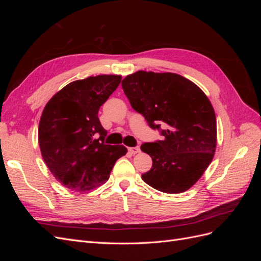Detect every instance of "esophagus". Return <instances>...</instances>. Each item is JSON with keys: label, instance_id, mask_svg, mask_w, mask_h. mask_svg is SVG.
I'll list each match as a JSON object with an SVG mask.
<instances>
[{"label": "esophagus", "instance_id": "esophagus-1", "mask_svg": "<svg viewBox=\"0 0 261 261\" xmlns=\"http://www.w3.org/2000/svg\"><path fill=\"white\" fill-rule=\"evenodd\" d=\"M140 151V148L139 147H129L128 148V152L130 153V154H136V153H138Z\"/></svg>", "mask_w": 261, "mask_h": 261}]
</instances>
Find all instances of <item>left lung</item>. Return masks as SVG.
<instances>
[{
	"label": "left lung",
	"mask_w": 261,
	"mask_h": 261,
	"mask_svg": "<svg viewBox=\"0 0 261 261\" xmlns=\"http://www.w3.org/2000/svg\"><path fill=\"white\" fill-rule=\"evenodd\" d=\"M122 88L132 108L162 136L140 147L152 159L141 178L163 193L187 191L216 151L217 121L209 99L198 86L173 73L139 70L124 78Z\"/></svg>",
	"instance_id": "8db88e82"
}]
</instances>
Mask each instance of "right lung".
<instances>
[{
  "label": "right lung",
  "instance_id": "1",
  "mask_svg": "<svg viewBox=\"0 0 261 261\" xmlns=\"http://www.w3.org/2000/svg\"><path fill=\"white\" fill-rule=\"evenodd\" d=\"M118 75H99L66 85L46 103L38 139L43 160L62 185L86 192L105 184L127 149L106 145L100 107L121 83Z\"/></svg>",
  "mask_w": 261,
  "mask_h": 261
}]
</instances>
